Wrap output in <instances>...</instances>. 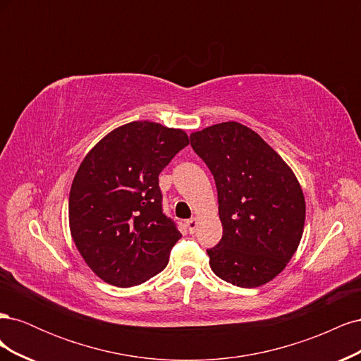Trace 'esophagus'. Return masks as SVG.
I'll return each instance as SVG.
<instances>
[{"instance_id":"34e87169","label":"esophagus","mask_w":361,"mask_h":361,"mask_svg":"<svg viewBox=\"0 0 361 361\" xmlns=\"http://www.w3.org/2000/svg\"><path fill=\"white\" fill-rule=\"evenodd\" d=\"M197 224H199V220L197 218H191V220H188L187 221V227H188V232L190 233H194L195 232V228H197Z\"/></svg>"}]
</instances>
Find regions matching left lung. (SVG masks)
I'll return each instance as SVG.
<instances>
[{
  "mask_svg": "<svg viewBox=\"0 0 361 361\" xmlns=\"http://www.w3.org/2000/svg\"><path fill=\"white\" fill-rule=\"evenodd\" d=\"M190 138L218 192L223 238L207 250L211 269L239 288L267 285L286 268L302 238L305 200L297 176L243 123H216Z\"/></svg>",
  "mask_w": 361,
  "mask_h": 361,
  "instance_id": "1",
  "label": "left lung"
}]
</instances>
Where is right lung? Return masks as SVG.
<instances>
[{
    "label": "right lung",
    "instance_id": "right-lung-1",
    "mask_svg": "<svg viewBox=\"0 0 361 361\" xmlns=\"http://www.w3.org/2000/svg\"><path fill=\"white\" fill-rule=\"evenodd\" d=\"M190 145L183 129L130 122L108 133L80 164L69 228L81 257L108 285H141L167 267L180 232L162 214L158 176Z\"/></svg>",
    "mask_w": 361,
    "mask_h": 361
}]
</instances>
